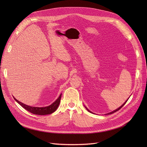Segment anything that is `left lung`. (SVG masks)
<instances>
[{
    "label": "left lung",
    "instance_id": "8db88e82",
    "mask_svg": "<svg viewBox=\"0 0 147 147\" xmlns=\"http://www.w3.org/2000/svg\"><path fill=\"white\" fill-rule=\"evenodd\" d=\"M129 98H128V99H127V100H126V101H125V102H124V104H123V105H121V106H120V107H119V108H118V109H116V110H114V111H112V112H110V113H108V114H113V113H115V112H116V111H119V110H120V109H121V107H123V105H125V104H126V102H127V100H128V99H129ZM84 107H85V106H84ZM85 108H86V110H88V111H89V112H90V113H92V111H90V110H88V109H87V108H86V107H85Z\"/></svg>",
    "mask_w": 147,
    "mask_h": 147
}]
</instances>
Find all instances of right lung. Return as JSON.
Here are the masks:
<instances>
[{
  "instance_id": "obj_1",
  "label": "right lung",
  "mask_w": 147,
  "mask_h": 147,
  "mask_svg": "<svg viewBox=\"0 0 147 147\" xmlns=\"http://www.w3.org/2000/svg\"><path fill=\"white\" fill-rule=\"evenodd\" d=\"M61 95L62 94H61V95L57 99L56 101H54L51 105L47 107H35L29 106L20 102L15 98H13L20 105H21V107H22L24 109H25L26 110L28 111L30 113H32L34 114H37V115H47V114H52L57 110L59 105Z\"/></svg>"
}]
</instances>
